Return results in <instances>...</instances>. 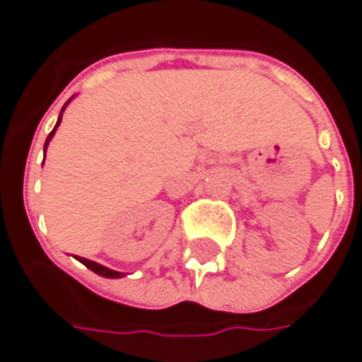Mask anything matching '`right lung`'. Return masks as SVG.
<instances>
[{"instance_id":"obj_1","label":"right lung","mask_w":362,"mask_h":362,"mask_svg":"<svg viewBox=\"0 0 362 362\" xmlns=\"http://www.w3.org/2000/svg\"><path fill=\"white\" fill-rule=\"evenodd\" d=\"M64 107H66V103H64ZM63 107V110H64ZM61 119H63V112H61V116H59V122H57V126H54V130L48 134V138H46L45 142V153H46V146H48V142L52 140V136H54V132H57V128H59V124H61ZM79 261L87 267V269H91L93 273H98V275H101V277H107V279H119V277H124V273H119V271H114V269H107V267H103V264H100V262L95 261H89V259H81L79 257Z\"/></svg>"}]
</instances>
